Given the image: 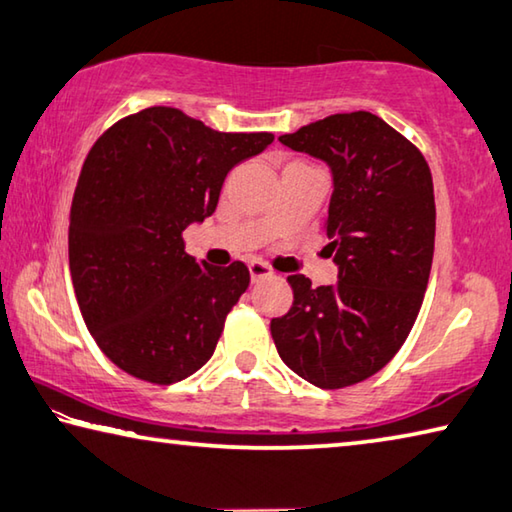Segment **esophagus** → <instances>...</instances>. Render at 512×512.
<instances>
[{"label": "esophagus", "instance_id": "esophagus-1", "mask_svg": "<svg viewBox=\"0 0 512 512\" xmlns=\"http://www.w3.org/2000/svg\"><path fill=\"white\" fill-rule=\"evenodd\" d=\"M248 271H250V277H253V282L266 280V277H273V268L264 264V262H250Z\"/></svg>", "mask_w": 512, "mask_h": 512}]
</instances>
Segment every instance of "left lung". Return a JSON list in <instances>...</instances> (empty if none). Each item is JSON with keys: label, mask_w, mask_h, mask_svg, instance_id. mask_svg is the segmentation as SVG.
Segmentation results:
<instances>
[{"label": "left lung", "mask_w": 512, "mask_h": 512, "mask_svg": "<svg viewBox=\"0 0 512 512\" xmlns=\"http://www.w3.org/2000/svg\"><path fill=\"white\" fill-rule=\"evenodd\" d=\"M334 173L325 232L336 287L289 275L293 307L271 320L282 361L325 391L368 379L402 348L427 291L436 201L418 146L366 110L329 115L280 137Z\"/></svg>", "instance_id": "obj_1"}]
</instances>
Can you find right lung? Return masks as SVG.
I'll list each match as a JSON object with an SVG mask.
<instances>
[{"mask_svg": "<svg viewBox=\"0 0 512 512\" xmlns=\"http://www.w3.org/2000/svg\"><path fill=\"white\" fill-rule=\"evenodd\" d=\"M271 142L167 106L119 119L94 142L69 210V273L117 368L169 386L210 361L250 273L187 255L183 232L216 210L228 171Z\"/></svg>", "mask_w": 512, "mask_h": 512, "instance_id": "add662e5", "label": "right lung"}]
</instances>
